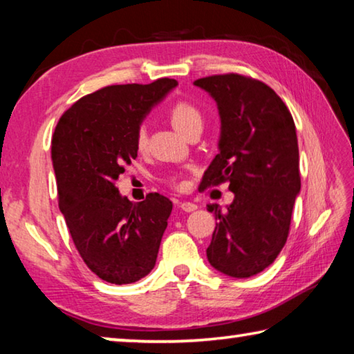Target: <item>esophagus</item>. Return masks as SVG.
<instances>
[{
    "mask_svg": "<svg viewBox=\"0 0 354 354\" xmlns=\"http://www.w3.org/2000/svg\"><path fill=\"white\" fill-rule=\"evenodd\" d=\"M179 207L183 209L184 212H194V211H196V206L195 203H190V201H184V203H181V205H179Z\"/></svg>",
    "mask_w": 354,
    "mask_h": 354,
    "instance_id": "1",
    "label": "esophagus"
}]
</instances>
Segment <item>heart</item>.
I'll return each instance as SVG.
<instances>
[{
    "mask_svg": "<svg viewBox=\"0 0 354 354\" xmlns=\"http://www.w3.org/2000/svg\"><path fill=\"white\" fill-rule=\"evenodd\" d=\"M170 120L179 133L187 134L189 131L195 128L203 129V123H205V118H203V112L196 107L195 104L189 103V101H178V103L173 104L170 109ZM148 142V131L145 124H140L139 129H137L136 134V143L137 148L143 149L147 147ZM170 183L175 185H183V179L178 175L170 176Z\"/></svg>",
    "mask_w": 354,
    "mask_h": 354,
    "instance_id": "b5f03b06",
    "label": "heart"
}]
</instances>
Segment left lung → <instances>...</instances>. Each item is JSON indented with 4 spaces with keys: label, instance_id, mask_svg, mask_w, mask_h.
<instances>
[{
    "label": "left lung",
    "instance_id": "obj_1",
    "mask_svg": "<svg viewBox=\"0 0 354 354\" xmlns=\"http://www.w3.org/2000/svg\"><path fill=\"white\" fill-rule=\"evenodd\" d=\"M215 100L221 122L218 154L203 189L230 183L226 211L207 205L215 230L207 261L232 278H250L270 266L289 236L292 209L301 189L293 118L273 88L242 75L196 80Z\"/></svg>",
    "mask_w": 354,
    "mask_h": 354
}]
</instances>
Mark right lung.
<instances>
[{"instance_id": "add662e5", "label": "right lung", "mask_w": 354, "mask_h": 354, "mask_svg": "<svg viewBox=\"0 0 354 354\" xmlns=\"http://www.w3.org/2000/svg\"><path fill=\"white\" fill-rule=\"evenodd\" d=\"M178 82L107 86L64 112L53 136L59 209L86 266L111 284H131L153 270L171 201L120 195L115 181L137 158V129Z\"/></svg>"}]
</instances>
